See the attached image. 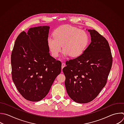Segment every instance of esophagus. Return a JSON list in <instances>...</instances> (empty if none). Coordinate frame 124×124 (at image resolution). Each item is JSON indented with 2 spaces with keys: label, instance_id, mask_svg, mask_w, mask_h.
<instances>
[{
  "label": "esophagus",
  "instance_id": "34e87169",
  "mask_svg": "<svg viewBox=\"0 0 124 124\" xmlns=\"http://www.w3.org/2000/svg\"><path fill=\"white\" fill-rule=\"evenodd\" d=\"M65 66V64L64 63H62V69Z\"/></svg>",
  "mask_w": 124,
  "mask_h": 124
}]
</instances>
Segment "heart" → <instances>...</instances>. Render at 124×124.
<instances>
[{
  "label": "heart",
  "mask_w": 124,
  "mask_h": 124,
  "mask_svg": "<svg viewBox=\"0 0 124 124\" xmlns=\"http://www.w3.org/2000/svg\"><path fill=\"white\" fill-rule=\"evenodd\" d=\"M53 38L48 37L47 46L51 55L57 57L62 49L64 56L77 58L83 54L89 42L88 33L83 30L69 25H63L56 29Z\"/></svg>",
  "instance_id": "1"
}]
</instances>
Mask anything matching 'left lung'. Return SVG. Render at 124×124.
Here are the masks:
<instances>
[{
    "label": "left lung",
    "instance_id": "obj_1",
    "mask_svg": "<svg viewBox=\"0 0 124 124\" xmlns=\"http://www.w3.org/2000/svg\"><path fill=\"white\" fill-rule=\"evenodd\" d=\"M91 43L80 57L66 62L62 71L69 97L79 103L93 100L107 83L112 57L106 39L94 30H88Z\"/></svg>",
    "mask_w": 124,
    "mask_h": 124
}]
</instances>
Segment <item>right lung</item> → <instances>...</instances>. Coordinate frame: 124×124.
I'll return each instance as SVG.
<instances>
[{"mask_svg": "<svg viewBox=\"0 0 124 124\" xmlns=\"http://www.w3.org/2000/svg\"><path fill=\"white\" fill-rule=\"evenodd\" d=\"M49 27L31 28L17 37L11 54L13 80L22 96L39 101L48 94L61 72L62 63L50 55Z\"/></svg>", "mask_w": 124, "mask_h": 124, "instance_id": "1", "label": "right lung"}]
</instances>
